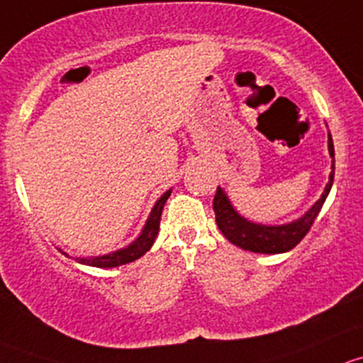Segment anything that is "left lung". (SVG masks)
Instances as JSON below:
<instances>
[{"label": "left lung", "instance_id": "obj_1", "mask_svg": "<svg viewBox=\"0 0 363 363\" xmlns=\"http://www.w3.org/2000/svg\"><path fill=\"white\" fill-rule=\"evenodd\" d=\"M328 152H330L332 157V173L328 177V183L325 186L323 194L316 201L315 206L309 209L302 218L295 220L292 223H286V225H259V223L248 222V220L238 215L236 209L230 206L223 190L218 186L215 199H213V209H215L216 225L222 230L223 236L239 248L250 250V252L255 253H283L295 248L315 223L316 216H318L320 209L323 206L328 192H330L332 182H334L335 160L334 143H332L330 134H328Z\"/></svg>", "mask_w": 363, "mask_h": 363}]
</instances>
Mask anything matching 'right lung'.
<instances>
[{"label": "right lung", "instance_id": "add662e5", "mask_svg": "<svg viewBox=\"0 0 363 363\" xmlns=\"http://www.w3.org/2000/svg\"><path fill=\"white\" fill-rule=\"evenodd\" d=\"M169 196H171V190H167V192L164 194L159 201H157V204L150 213V218H148L147 225H145L143 233H141V236L138 238L133 245H129L124 250H118V252L110 253V255L94 257V259H74V260L80 264L92 265V267H117V265L129 264V262H133V260L140 259V257L145 255V253L152 248V245H154L157 233H159V223H160V215H162V208H164V204H166L167 197Z\"/></svg>", "mask_w": 363, "mask_h": 363}]
</instances>
